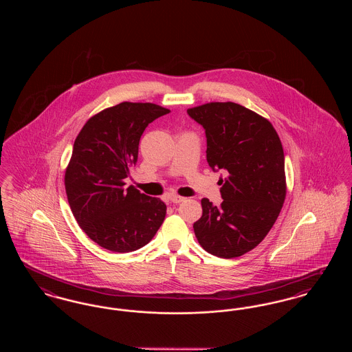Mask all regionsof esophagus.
Returning <instances> with one entry per match:
<instances>
[{
	"mask_svg": "<svg viewBox=\"0 0 352 352\" xmlns=\"http://www.w3.org/2000/svg\"><path fill=\"white\" fill-rule=\"evenodd\" d=\"M186 198L184 197H179V195H177V194H173V195H170V201L171 203H175V204H178V203H182Z\"/></svg>",
	"mask_w": 352,
	"mask_h": 352,
	"instance_id": "obj_1",
	"label": "esophagus"
}]
</instances>
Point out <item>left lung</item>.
Wrapping results in <instances>:
<instances>
[{
	"label": "left lung",
	"mask_w": 352,
	"mask_h": 352,
	"mask_svg": "<svg viewBox=\"0 0 352 352\" xmlns=\"http://www.w3.org/2000/svg\"><path fill=\"white\" fill-rule=\"evenodd\" d=\"M187 113L206 131L210 168L227 171V178L219 179L223 201L214 206L201 199L194 232L214 256H243L264 240L284 204L281 140L269 120L232 101L207 102Z\"/></svg>",
	"instance_id": "8db88e82"
}]
</instances>
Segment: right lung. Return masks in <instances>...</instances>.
Listing matches in <instances>:
<instances>
[{
	"instance_id": "add662e5",
	"label": "right lung",
	"mask_w": 352,
	"mask_h": 352,
	"mask_svg": "<svg viewBox=\"0 0 352 352\" xmlns=\"http://www.w3.org/2000/svg\"><path fill=\"white\" fill-rule=\"evenodd\" d=\"M168 109L153 102L124 101L96 113L78 134L66 168L71 211L85 234L108 251L146 245L165 220L166 204L125 188L137 162L145 128Z\"/></svg>"
}]
</instances>
